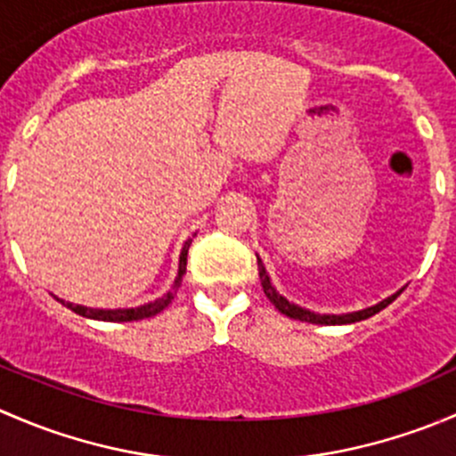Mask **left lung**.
I'll return each mask as SVG.
<instances>
[{
	"label": "left lung",
	"instance_id": "8db88e82",
	"mask_svg": "<svg viewBox=\"0 0 456 456\" xmlns=\"http://www.w3.org/2000/svg\"><path fill=\"white\" fill-rule=\"evenodd\" d=\"M257 273H260V282H262V289H265V296L269 297V302L275 306V309L280 311V314L287 315V317H293V320L311 322V324H353V322H362V320H366V317L379 314L381 309H386V306H388L390 302H393L395 297L402 293V291L393 293V296H388L386 300L377 302V305L369 306V309L353 311V314H339V315H335V314H314V311L302 309V306L293 305V302H289L287 297L280 296V293L275 291V287L271 284V278H269V273H266V269H265V265H262L260 257H257Z\"/></svg>",
	"mask_w": 456,
	"mask_h": 456
}]
</instances>
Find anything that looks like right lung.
<instances>
[{"instance_id": "add662e5", "label": "right lung", "mask_w": 456, "mask_h": 456, "mask_svg": "<svg viewBox=\"0 0 456 456\" xmlns=\"http://www.w3.org/2000/svg\"><path fill=\"white\" fill-rule=\"evenodd\" d=\"M191 240H185V245H183L181 249V257H178V275L176 280H174L172 289H169L165 296L156 297V300L147 302V305H141V306H134V309H90V306H81V305H72V302H66L61 300V297L54 296V300L61 302L63 306H68L70 311H75L77 315H84L87 320H101V322H136V320H145V317H151L156 314H160V311L165 309V306L169 305V302L174 300V296H176L178 287H181L183 282V275H185V269H187V249H190Z\"/></svg>"}]
</instances>
